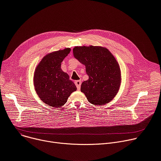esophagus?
I'll use <instances>...</instances> for the list:
<instances>
[{"mask_svg":"<svg viewBox=\"0 0 161 161\" xmlns=\"http://www.w3.org/2000/svg\"><path fill=\"white\" fill-rule=\"evenodd\" d=\"M75 85H76V87H77V89H80V86H81V81H80V80H77V81H75Z\"/></svg>","mask_w":161,"mask_h":161,"instance_id":"esophagus-1","label":"esophagus"}]
</instances>
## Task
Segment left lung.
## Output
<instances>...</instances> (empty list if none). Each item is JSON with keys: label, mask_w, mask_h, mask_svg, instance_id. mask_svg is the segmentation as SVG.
<instances>
[{"label": "left lung", "mask_w": 161, "mask_h": 161, "mask_svg": "<svg viewBox=\"0 0 161 161\" xmlns=\"http://www.w3.org/2000/svg\"><path fill=\"white\" fill-rule=\"evenodd\" d=\"M74 56L85 65L89 79L81 85L91 103L102 105L110 102L118 93L121 84L119 65L106 48L91 46L75 47Z\"/></svg>", "instance_id": "1"}]
</instances>
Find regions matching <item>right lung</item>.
<instances>
[{"label": "right lung", "instance_id": "obj_1", "mask_svg": "<svg viewBox=\"0 0 161 161\" xmlns=\"http://www.w3.org/2000/svg\"><path fill=\"white\" fill-rule=\"evenodd\" d=\"M70 51V48H66L47 54L35 69V91L42 101L53 107L63 106L70 94L76 91L75 83L61 69V63Z\"/></svg>", "mask_w": 161, "mask_h": 161}]
</instances>
